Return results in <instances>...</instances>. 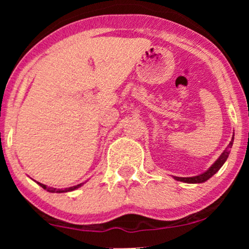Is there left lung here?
<instances>
[{"mask_svg":"<svg viewBox=\"0 0 249 249\" xmlns=\"http://www.w3.org/2000/svg\"><path fill=\"white\" fill-rule=\"evenodd\" d=\"M233 139H234V135L232 136V138H231V142H229V145L227 146V148L224 149V151L222 152V154L219 156V159H217L216 161L206 170L205 172L200 173V175L195 176V177H173V178H175L176 180H178V181H182L186 183H202V182L207 181V180H209L211 177H213L214 175H215V173L221 169V166L226 163L228 156H229V154H230V148L232 147Z\"/></svg>","mask_w":249,"mask_h":249,"instance_id":"1","label":"left lung"}]
</instances>
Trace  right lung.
<instances>
[{"instance_id": "obj_1", "label": "right lung", "mask_w": 249, "mask_h": 249, "mask_svg": "<svg viewBox=\"0 0 249 249\" xmlns=\"http://www.w3.org/2000/svg\"><path fill=\"white\" fill-rule=\"evenodd\" d=\"M38 185L42 187V188H44L45 190H47V192L50 193H67V192H72V190H76L79 188V187H81L84 185V183H79V185L77 186H72V187H69V188H64V189H56V188H53V187H47L46 185H43V183L40 182H37Z\"/></svg>"}]
</instances>
